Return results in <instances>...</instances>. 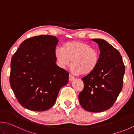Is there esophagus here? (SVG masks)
<instances>
[{
  "mask_svg": "<svg viewBox=\"0 0 134 134\" xmlns=\"http://www.w3.org/2000/svg\"><path fill=\"white\" fill-rule=\"evenodd\" d=\"M75 79V77L74 76H72L71 74H70L69 75V81H71L72 80H74Z\"/></svg>",
  "mask_w": 134,
  "mask_h": 134,
  "instance_id": "1",
  "label": "esophagus"
}]
</instances>
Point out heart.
I'll return each instance as SVG.
<instances>
[{
	"label": "heart",
	"mask_w": 134,
	"mask_h": 134,
	"mask_svg": "<svg viewBox=\"0 0 134 134\" xmlns=\"http://www.w3.org/2000/svg\"><path fill=\"white\" fill-rule=\"evenodd\" d=\"M55 57L60 67L65 68L71 60V70L81 75L91 74L98 66L99 53L98 50L81 41H71L64 44L63 48L55 50Z\"/></svg>",
	"instance_id": "b5f03b06"
}]
</instances>
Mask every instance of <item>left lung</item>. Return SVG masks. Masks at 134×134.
Listing matches in <instances>:
<instances>
[{"instance_id": "1", "label": "left lung", "mask_w": 134, "mask_h": 134, "mask_svg": "<svg viewBox=\"0 0 134 134\" xmlns=\"http://www.w3.org/2000/svg\"><path fill=\"white\" fill-rule=\"evenodd\" d=\"M100 51L95 70L81 78L84 87L78 95L86 110L102 112L113 105L123 86L125 65L120 52L102 39H92Z\"/></svg>"}]
</instances>
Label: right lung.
Returning a JSON list of instances; mask_svg holds the SVG:
<instances>
[{"label":"right lung","instance_id":"obj_1","mask_svg":"<svg viewBox=\"0 0 134 134\" xmlns=\"http://www.w3.org/2000/svg\"><path fill=\"white\" fill-rule=\"evenodd\" d=\"M58 42L52 35L33 36L23 41L12 57L10 86L26 109L42 111L51 108L69 82V73L56 64Z\"/></svg>","mask_w":134,"mask_h":134}]
</instances>
